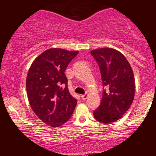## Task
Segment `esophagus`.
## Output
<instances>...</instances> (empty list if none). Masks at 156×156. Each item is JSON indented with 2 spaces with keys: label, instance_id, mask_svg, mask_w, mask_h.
I'll return each instance as SVG.
<instances>
[{
  "label": "esophagus",
  "instance_id": "1",
  "mask_svg": "<svg viewBox=\"0 0 156 156\" xmlns=\"http://www.w3.org/2000/svg\"><path fill=\"white\" fill-rule=\"evenodd\" d=\"M81 99H82L83 100H85L87 98V94H84V95H81Z\"/></svg>",
  "mask_w": 156,
  "mask_h": 156
}]
</instances>
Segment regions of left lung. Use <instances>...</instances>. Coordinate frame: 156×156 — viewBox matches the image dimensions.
Wrapping results in <instances>:
<instances>
[{
	"label": "left lung",
	"mask_w": 156,
	"mask_h": 156,
	"mask_svg": "<svg viewBox=\"0 0 156 156\" xmlns=\"http://www.w3.org/2000/svg\"><path fill=\"white\" fill-rule=\"evenodd\" d=\"M98 63L105 87L98 108L94 111L98 122L112 124L120 119L133 103L135 81L131 66L125 56L112 48L91 50Z\"/></svg>",
	"instance_id": "left-lung-1"
}]
</instances>
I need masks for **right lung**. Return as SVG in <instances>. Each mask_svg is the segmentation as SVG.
<instances>
[{"mask_svg": "<svg viewBox=\"0 0 156 156\" xmlns=\"http://www.w3.org/2000/svg\"><path fill=\"white\" fill-rule=\"evenodd\" d=\"M78 53L50 48L34 59L28 72L26 91L30 106L42 122L53 127L66 122L77 105L69 91L65 71Z\"/></svg>", "mask_w": 156, "mask_h": 156, "instance_id": "add662e5", "label": "right lung"}]
</instances>
